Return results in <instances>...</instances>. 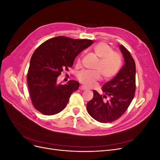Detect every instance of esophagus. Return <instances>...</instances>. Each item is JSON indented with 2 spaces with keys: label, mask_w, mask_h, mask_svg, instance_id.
I'll return each mask as SVG.
<instances>
[{
  "label": "esophagus",
  "mask_w": 160,
  "mask_h": 160,
  "mask_svg": "<svg viewBox=\"0 0 160 160\" xmlns=\"http://www.w3.org/2000/svg\"><path fill=\"white\" fill-rule=\"evenodd\" d=\"M79 89H80L81 90H86V89H87L85 87L83 86V85H81V86L79 87Z\"/></svg>",
  "instance_id": "1"
}]
</instances>
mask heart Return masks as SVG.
I'll use <instances>...</instances> for the list:
<instances>
[{
  "label": "heart",
  "instance_id": "heart-1",
  "mask_svg": "<svg viewBox=\"0 0 160 160\" xmlns=\"http://www.w3.org/2000/svg\"><path fill=\"white\" fill-rule=\"evenodd\" d=\"M93 50L94 54L99 58L98 62L94 68L98 71L83 70L77 74L78 79L88 88L94 85L101 79L100 72L105 79H110L118 74L122 65L120 55L113 51L107 43L99 42L94 46Z\"/></svg>",
  "mask_w": 160,
  "mask_h": 160
}]
</instances>
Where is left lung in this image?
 I'll return each mask as SVG.
<instances>
[{
  "instance_id": "obj_1",
  "label": "left lung",
  "mask_w": 160,
  "mask_h": 160,
  "mask_svg": "<svg viewBox=\"0 0 160 160\" xmlns=\"http://www.w3.org/2000/svg\"><path fill=\"white\" fill-rule=\"evenodd\" d=\"M119 49L125 63L113 79L102 87L104 95L93 90V98L87 104L89 114L101 123L117 120L127 110L135 91V63L130 52L123 45ZM109 96L110 99H105Z\"/></svg>"
}]
</instances>
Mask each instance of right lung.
Returning <instances> with one entry per match:
<instances>
[{
	"label": "right lung",
	"instance_id": "obj_1",
	"mask_svg": "<svg viewBox=\"0 0 160 160\" xmlns=\"http://www.w3.org/2000/svg\"><path fill=\"white\" fill-rule=\"evenodd\" d=\"M88 39H72L63 36L50 38L32 54L27 83L32 105L41 113L55 115L63 109L79 83L70 80L65 85L57 83L63 69L73 65L75 57L93 44Z\"/></svg>",
	"mask_w": 160,
	"mask_h": 160
}]
</instances>
